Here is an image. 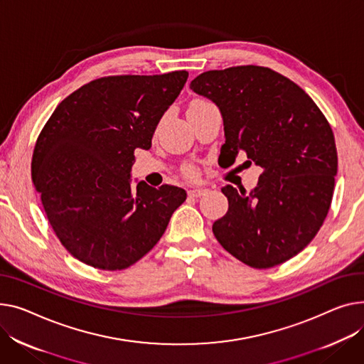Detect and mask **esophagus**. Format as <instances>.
Here are the masks:
<instances>
[{"label": "esophagus", "mask_w": 364, "mask_h": 364, "mask_svg": "<svg viewBox=\"0 0 364 364\" xmlns=\"http://www.w3.org/2000/svg\"><path fill=\"white\" fill-rule=\"evenodd\" d=\"M206 193V188H190L188 190V196L190 198H200V196H203Z\"/></svg>", "instance_id": "1"}]
</instances>
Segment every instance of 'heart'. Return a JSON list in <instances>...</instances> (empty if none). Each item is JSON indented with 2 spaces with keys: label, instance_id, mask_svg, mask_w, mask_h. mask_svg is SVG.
Masks as SVG:
<instances>
[{
  "label": "heart",
  "instance_id": "1",
  "mask_svg": "<svg viewBox=\"0 0 364 364\" xmlns=\"http://www.w3.org/2000/svg\"><path fill=\"white\" fill-rule=\"evenodd\" d=\"M193 104H200V102H193ZM184 174H186L187 177H196V176H198V169H196L195 165L187 164V165L184 166Z\"/></svg>",
  "mask_w": 364,
  "mask_h": 364
}]
</instances>
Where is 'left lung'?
Returning <instances> with one entry per match:
<instances>
[{"label": "left lung", "mask_w": 364, "mask_h": 364, "mask_svg": "<svg viewBox=\"0 0 364 364\" xmlns=\"http://www.w3.org/2000/svg\"><path fill=\"white\" fill-rule=\"evenodd\" d=\"M190 89L221 109L220 159L230 166L245 152L262 168L250 196L221 188L230 206L212 225L216 240L256 269L291 259L318 234L333 196L338 155L326 117L299 85L268 67L205 71Z\"/></svg>", "instance_id": "obj_1"}]
</instances>
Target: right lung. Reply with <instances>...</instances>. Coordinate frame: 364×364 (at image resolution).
I'll return each instance as SVG.
<instances>
[{
    "instance_id": "right-lung-1",
    "label": "right lung",
    "mask_w": 364,
    "mask_h": 364,
    "mask_svg": "<svg viewBox=\"0 0 364 364\" xmlns=\"http://www.w3.org/2000/svg\"><path fill=\"white\" fill-rule=\"evenodd\" d=\"M186 70L107 76L68 95L41 130L32 180L65 250L102 271H121L154 249L187 193L130 183L134 151L149 149Z\"/></svg>"
}]
</instances>
